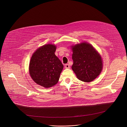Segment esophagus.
Wrapping results in <instances>:
<instances>
[{
  "instance_id": "obj_1",
  "label": "esophagus",
  "mask_w": 127,
  "mask_h": 127,
  "mask_svg": "<svg viewBox=\"0 0 127 127\" xmlns=\"http://www.w3.org/2000/svg\"><path fill=\"white\" fill-rule=\"evenodd\" d=\"M65 68H66V69H69V68H70V66H69V65L68 64H66L65 65Z\"/></svg>"
}]
</instances>
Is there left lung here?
Listing matches in <instances>:
<instances>
[{"mask_svg": "<svg viewBox=\"0 0 127 127\" xmlns=\"http://www.w3.org/2000/svg\"><path fill=\"white\" fill-rule=\"evenodd\" d=\"M73 71L77 78L90 82L96 78L103 69L101 56L90 43L84 42L71 46Z\"/></svg>", "mask_w": 127, "mask_h": 127, "instance_id": "left-lung-1", "label": "left lung"}]
</instances>
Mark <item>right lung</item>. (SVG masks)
Segmentation results:
<instances>
[{"label":"right lung","instance_id":"add662e5","mask_svg":"<svg viewBox=\"0 0 127 127\" xmlns=\"http://www.w3.org/2000/svg\"><path fill=\"white\" fill-rule=\"evenodd\" d=\"M56 46L45 44L38 48L32 55L29 64V73L33 81L45 88L54 86L59 81L64 68L55 55Z\"/></svg>","mask_w":127,"mask_h":127}]
</instances>
